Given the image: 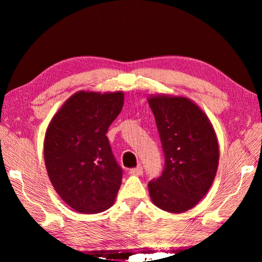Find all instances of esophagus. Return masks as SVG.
Wrapping results in <instances>:
<instances>
[{
  "label": "esophagus",
  "instance_id": "esophagus-1",
  "mask_svg": "<svg viewBox=\"0 0 262 262\" xmlns=\"http://www.w3.org/2000/svg\"><path fill=\"white\" fill-rule=\"evenodd\" d=\"M142 173H143V167H142L141 165L136 166L134 168H130L129 170V174H132V176H141Z\"/></svg>",
  "mask_w": 262,
  "mask_h": 262
}]
</instances>
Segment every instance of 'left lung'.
Listing matches in <instances>:
<instances>
[{"mask_svg":"<svg viewBox=\"0 0 262 262\" xmlns=\"http://www.w3.org/2000/svg\"><path fill=\"white\" fill-rule=\"evenodd\" d=\"M165 156L162 176L148 184L154 205L180 214L196 206L209 190L220 161L219 141L206 113L181 96L148 98Z\"/></svg>","mask_w":262,"mask_h":262,"instance_id":"obj_1","label":"left lung"}]
</instances>
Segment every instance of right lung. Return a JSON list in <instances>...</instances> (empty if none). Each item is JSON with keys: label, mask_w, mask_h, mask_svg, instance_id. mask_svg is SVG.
<instances>
[{"label": "right lung", "mask_w": 262, "mask_h": 262, "mask_svg": "<svg viewBox=\"0 0 262 262\" xmlns=\"http://www.w3.org/2000/svg\"><path fill=\"white\" fill-rule=\"evenodd\" d=\"M123 92L78 91L52 118L43 158L55 192L75 211L98 214L113 206L122 170L106 133L121 112Z\"/></svg>", "instance_id": "add662e5"}]
</instances>
